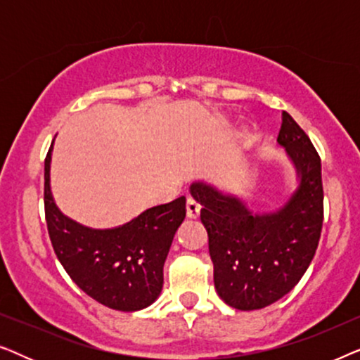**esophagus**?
<instances>
[{"label": "esophagus", "mask_w": 360, "mask_h": 360, "mask_svg": "<svg viewBox=\"0 0 360 360\" xmlns=\"http://www.w3.org/2000/svg\"><path fill=\"white\" fill-rule=\"evenodd\" d=\"M200 211L201 205L193 198V196H188V200H186V214H188V218H198Z\"/></svg>", "instance_id": "34e87169"}]
</instances>
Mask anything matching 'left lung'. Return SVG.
<instances>
[{"instance_id":"8db88e82","label":"left lung","mask_w":360,"mask_h":360,"mask_svg":"<svg viewBox=\"0 0 360 360\" xmlns=\"http://www.w3.org/2000/svg\"><path fill=\"white\" fill-rule=\"evenodd\" d=\"M278 144L300 174L288 203L270 214H252L244 203L205 184L191 185L203 206L214 287L236 309H260L285 297L300 282L318 249L323 228L321 159L298 122L282 112Z\"/></svg>"}]
</instances>
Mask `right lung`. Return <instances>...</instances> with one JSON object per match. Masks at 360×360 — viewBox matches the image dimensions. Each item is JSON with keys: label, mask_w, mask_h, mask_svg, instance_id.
Listing matches in <instances>:
<instances>
[{"label": "right lung", "mask_w": 360, "mask_h": 360, "mask_svg": "<svg viewBox=\"0 0 360 360\" xmlns=\"http://www.w3.org/2000/svg\"><path fill=\"white\" fill-rule=\"evenodd\" d=\"M44 162V210L52 248L70 278L98 303L117 311H137L160 295L164 264L185 219L186 200L146 210L115 229H90L63 216L53 203Z\"/></svg>", "instance_id": "add662e5"}]
</instances>
